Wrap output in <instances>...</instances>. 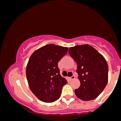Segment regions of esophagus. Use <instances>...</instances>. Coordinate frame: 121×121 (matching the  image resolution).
Wrapping results in <instances>:
<instances>
[{
    "mask_svg": "<svg viewBox=\"0 0 121 121\" xmlns=\"http://www.w3.org/2000/svg\"><path fill=\"white\" fill-rule=\"evenodd\" d=\"M74 78H75V76H72V77H68V79H69V80H73V79H74Z\"/></svg>",
    "mask_w": 121,
    "mask_h": 121,
    "instance_id": "obj_1",
    "label": "esophagus"
}]
</instances>
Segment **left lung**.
Here are the masks:
<instances>
[{
	"label": "left lung",
	"instance_id": "obj_1",
	"mask_svg": "<svg viewBox=\"0 0 121 121\" xmlns=\"http://www.w3.org/2000/svg\"><path fill=\"white\" fill-rule=\"evenodd\" d=\"M69 53L77 62L80 86L75 89L77 98L83 101L95 99L108 81V65L104 57L88 44L70 47Z\"/></svg>",
	"mask_w": 121,
	"mask_h": 121
}]
</instances>
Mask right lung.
<instances>
[{"label":"right lung","instance_id":"add662e5","mask_svg":"<svg viewBox=\"0 0 121 121\" xmlns=\"http://www.w3.org/2000/svg\"><path fill=\"white\" fill-rule=\"evenodd\" d=\"M68 50V47L50 44L36 50L30 56L26 76L30 90L40 101L50 103L60 97L67 81L60 74L58 62Z\"/></svg>","mask_w":121,"mask_h":121}]
</instances>
